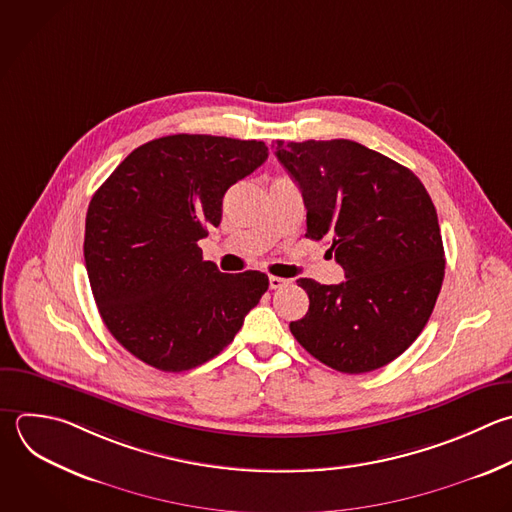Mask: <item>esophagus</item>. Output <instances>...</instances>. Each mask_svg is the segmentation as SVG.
<instances>
[{
    "instance_id": "obj_1",
    "label": "esophagus",
    "mask_w": 512,
    "mask_h": 512,
    "mask_svg": "<svg viewBox=\"0 0 512 512\" xmlns=\"http://www.w3.org/2000/svg\"><path fill=\"white\" fill-rule=\"evenodd\" d=\"M268 282H270V288H272V290H278V288L288 286V280H284V278H280V276H268Z\"/></svg>"
}]
</instances>
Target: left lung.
<instances>
[{
    "label": "left lung",
    "mask_w": 512,
    "mask_h": 512,
    "mask_svg": "<svg viewBox=\"0 0 512 512\" xmlns=\"http://www.w3.org/2000/svg\"><path fill=\"white\" fill-rule=\"evenodd\" d=\"M272 148L302 192L306 238L328 236L346 276L340 284L300 278L310 306L290 332L338 372L386 366L426 326L444 278L426 188L408 168L352 140H276Z\"/></svg>",
    "instance_id": "8db88e82"
}]
</instances>
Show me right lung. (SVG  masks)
Segmentation results:
<instances>
[{"mask_svg":"<svg viewBox=\"0 0 512 512\" xmlns=\"http://www.w3.org/2000/svg\"><path fill=\"white\" fill-rule=\"evenodd\" d=\"M268 158L264 142L176 134L136 148L98 188L84 258L100 316L142 362L182 372L220 354L268 290L258 270L224 274L198 242L222 198Z\"/></svg>","mask_w":512,"mask_h":512,"instance_id":"1","label":"right lung"}]
</instances>
